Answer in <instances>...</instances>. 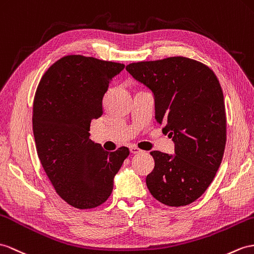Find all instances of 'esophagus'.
I'll return each mask as SVG.
<instances>
[{"instance_id":"34e87169","label":"esophagus","mask_w":254,"mask_h":254,"mask_svg":"<svg viewBox=\"0 0 254 254\" xmlns=\"http://www.w3.org/2000/svg\"><path fill=\"white\" fill-rule=\"evenodd\" d=\"M130 152H131L132 154H138V153H141L142 151L140 150L139 147H137V146H130Z\"/></svg>"}]
</instances>
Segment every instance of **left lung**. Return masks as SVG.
Returning a JSON list of instances; mask_svg holds the SVG:
<instances>
[{"instance_id":"1","label":"left lung","mask_w":254,"mask_h":254,"mask_svg":"<svg viewBox=\"0 0 254 254\" xmlns=\"http://www.w3.org/2000/svg\"><path fill=\"white\" fill-rule=\"evenodd\" d=\"M126 70L153 91L156 120L176 144L174 156L151 152L155 166L146 187L164 205H190L213 181L225 150L226 114L219 79L208 65L179 56L133 63Z\"/></svg>"}]
</instances>
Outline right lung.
Segmentation results:
<instances>
[{
  "instance_id": "obj_1",
  "label": "right lung",
  "mask_w": 254,
  "mask_h": 254,
  "mask_svg": "<svg viewBox=\"0 0 254 254\" xmlns=\"http://www.w3.org/2000/svg\"><path fill=\"white\" fill-rule=\"evenodd\" d=\"M123 64L82 55H69L49 66L42 76L33 102L36 152L57 194L77 209L106 201L113 179L128 155L89 139L90 124L103 114L102 100Z\"/></svg>"
}]
</instances>
